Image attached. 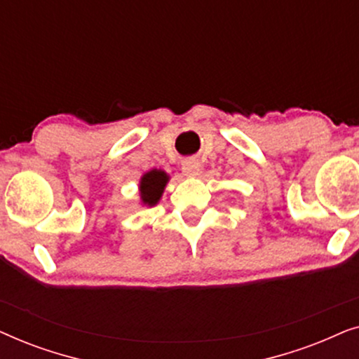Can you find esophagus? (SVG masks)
<instances>
[{
    "label": "esophagus",
    "mask_w": 359,
    "mask_h": 359,
    "mask_svg": "<svg viewBox=\"0 0 359 359\" xmlns=\"http://www.w3.org/2000/svg\"><path fill=\"white\" fill-rule=\"evenodd\" d=\"M181 170H183V173L186 176H189V178H194V176H198L201 173V163L198 160H184L183 161V166H181Z\"/></svg>",
    "instance_id": "34e87169"
}]
</instances>
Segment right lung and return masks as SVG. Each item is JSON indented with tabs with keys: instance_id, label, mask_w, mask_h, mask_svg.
<instances>
[{
	"instance_id": "obj_1",
	"label": "right lung",
	"mask_w": 359,
	"mask_h": 359,
	"mask_svg": "<svg viewBox=\"0 0 359 359\" xmlns=\"http://www.w3.org/2000/svg\"><path fill=\"white\" fill-rule=\"evenodd\" d=\"M166 181H168V176H166L165 171L160 170H151L149 173L144 175V178L140 181V196L144 204L155 205L161 198V193H163Z\"/></svg>"
}]
</instances>
